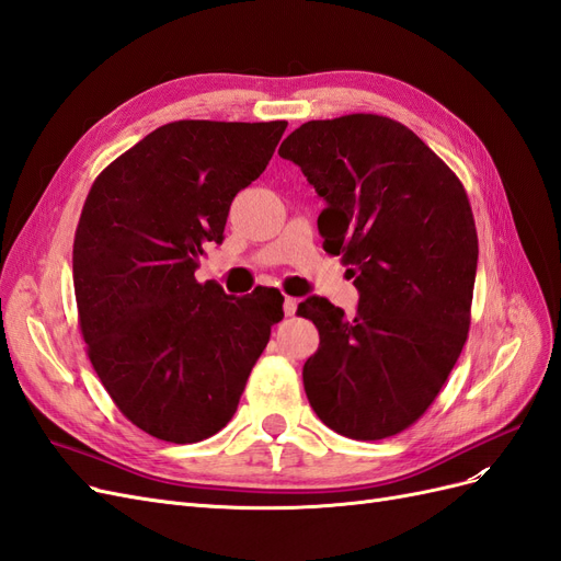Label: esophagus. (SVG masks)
<instances>
[{
	"label": "esophagus",
	"instance_id": "esophagus-1",
	"mask_svg": "<svg viewBox=\"0 0 561 561\" xmlns=\"http://www.w3.org/2000/svg\"><path fill=\"white\" fill-rule=\"evenodd\" d=\"M297 304H299V299H295V297H285V301H283V311H285V316H295V313H297Z\"/></svg>",
	"mask_w": 561,
	"mask_h": 561
}]
</instances>
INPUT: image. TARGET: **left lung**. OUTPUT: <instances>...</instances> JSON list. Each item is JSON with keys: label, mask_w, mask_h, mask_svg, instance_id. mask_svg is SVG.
Returning <instances> with one entry per match:
<instances>
[{"label": "left lung", "mask_w": 561, "mask_h": 561, "mask_svg": "<svg viewBox=\"0 0 561 561\" xmlns=\"http://www.w3.org/2000/svg\"><path fill=\"white\" fill-rule=\"evenodd\" d=\"M278 154L328 203L322 248L351 266L360 293L351 318L325 297L299 304L320 334L304 390L339 435H398L433 404L468 339L478 231L463 184L416 133L379 114L301 124Z\"/></svg>", "instance_id": "8db88e82"}]
</instances>
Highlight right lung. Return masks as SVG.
<instances>
[{
	"instance_id": "1",
	"label": "right lung",
	"mask_w": 561,
	"mask_h": 561,
	"mask_svg": "<svg viewBox=\"0 0 561 561\" xmlns=\"http://www.w3.org/2000/svg\"><path fill=\"white\" fill-rule=\"evenodd\" d=\"M285 128L165 124L112 161L83 203L72 252L81 336L118 412L151 437L192 445L222 431L283 320L276 287L229 297L194 271Z\"/></svg>"
}]
</instances>
